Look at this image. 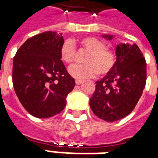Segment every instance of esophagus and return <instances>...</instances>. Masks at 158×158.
<instances>
[{
    "label": "esophagus",
    "instance_id": "esophagus-1",
    "mask_svg": "<svg viewBox=\"0 0 158 158\" xmlns=\"http://www.w3.org/2000/svg\"><path fill=\"white\" fill-rule=\"evenodd\" d=\"M82 80H80V79H76L75 80V84L76 85H81L82 84Z\"/></svg>",
    "mask_w": 158,
    "mask_h": 158
}]
</instances>
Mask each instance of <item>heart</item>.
I'll return each instance as SVG.
<instances>
[{
	"label": "heart",
	"mask_w": 158,
	"mask_h": 158,
	"mask_svg": "<svg viewBox=\"0 0 158 158\" xmlns=\"http://www.w3.org/2000/svg\"><path fill=\"white\" fill-rule=\"evenodd\" d=\"M79 45L87 54L84 57V64L71 66L69 69L70 75L78 79L93 77L96 73L106 75L113 69L116 62L114 52L105 47L104 42L95 37H85L79 40ZM60 57L66 64L74 61L75 48L71 40H65L60 48Z\"/></svg>",
	"instance_id": "heart-1"
}]
</instances>
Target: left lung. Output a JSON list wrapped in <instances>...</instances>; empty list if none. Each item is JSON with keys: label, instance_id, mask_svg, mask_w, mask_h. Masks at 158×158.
<instances>
[{"label": "left lung", "instance_id": "obj_1", "mask_svg": "<svg viewBox=\"0 0 158 158\" xmlns=\"http://www.w3.org/2000/svg\"><path fill=\"white\" fill-rule=\"evenodd\" d=\"M112 40L114 36L102 35ZM116 62L111 72L96 82V90L89 99L94 114L106 122L124 118L135 107L146 81V63L136 44L119 43Z\"/></svg>", "mask_w": 158, "mask_h": 158}]
</instances>
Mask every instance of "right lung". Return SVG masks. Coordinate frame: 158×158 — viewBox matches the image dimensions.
Segmentation results:
<instances>
[{
	"label": "right lung",
	"mask_w": 158,
	"mask_h": 158,
	"mask_svg": "<svg viewBox=\"0 0 158 158\" xmlns=\"http://www.w3.org/2000/svg\"><path fill=\"white\" fill-rule=\"evenodd\" d=\"M61 34L47 31L33 36L13 58L12 84L23 106L32 116L47 118L64 109L75 85L60 57Z\"/></svg>",
	"instance_id": "add662e5"
}]
</instances>
